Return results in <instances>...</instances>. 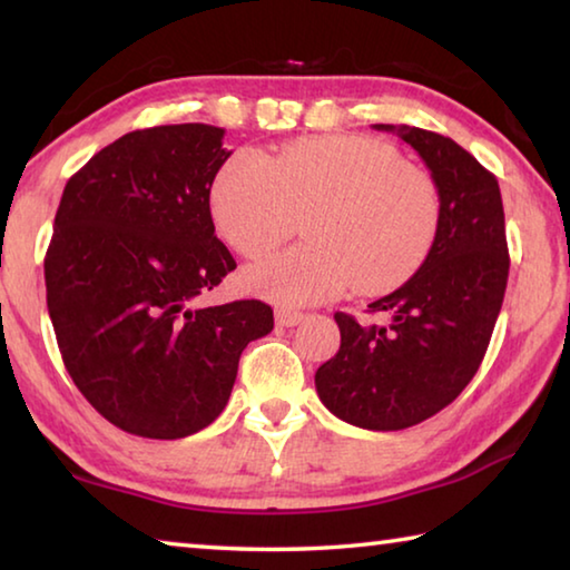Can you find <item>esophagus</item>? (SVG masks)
Instances as JSON below:
<instances>
[{
	"mask_svg": "<svg viewBox=\"0 0 570 570\" xmlns=\"http://www.w3.org/2000/svg\"><path fill=\"white\" fill-rule=\"evenodd\" d=\"M302 322H304L302 312H294V308H284V306L276 308V324L278 326H296Z\"/></svg>",
	"mask_w": 570,
	"mask_h": 570,
	"instance_id": "esophagus-1",
	"label": "esophagus"
}]
</instances>
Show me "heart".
Returning a JSON list of instances; mask_svg holds the SVG:
<instances>
[{
    "label": "heart",
    "instance_id": "1",
    "mask_svg": "<svg viewBox=\"0 0 570 570\" xmlns=\"http://www.w3.org/2000/svg\"><path fill=\"white\" fill-rule=\"evenodd\" d=\"M308 207V240L246 272L248 284L276 302H330L354 284L364 294L387 292L424 262L440 226L428 173L360 135L296 138L266 158L238 150L210 190L218 234L246 258L292 236L296 214Z\"/></svg>",
    "mask_w": 570,
    "mask_h": 570
}]
</instances>
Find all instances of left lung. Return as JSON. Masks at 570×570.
<instances>
[{"mask_svg":"<svg viewBox=\"0 0 570 570\" xmlns=\"http://www.w3.org/2000/svg\"><path fill=\"white\" fill-rule=\"evenodd\" d=\"M430 168L440 226L428 258L397 292L370 304L382 324L336 312L342 344L316 370L336 417L364 430H404L438 414L475 377L508 284L505 214L498 178L445 135L394 128Z\"/></svg>","mask_w":570,"mask_h":570,"instance_id":"1","label":"left lung"}]
</instances>
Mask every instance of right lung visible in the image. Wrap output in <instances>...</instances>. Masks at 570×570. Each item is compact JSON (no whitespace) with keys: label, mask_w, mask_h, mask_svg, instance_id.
Wrapping results in <instances>:
<instances>
[{"label":"right lung","mask_w":570,"mask_h":570,"mask_svg":"<svg viewBox=\"0 0 570 570\" xmlns=\"http://www.w3.org/2000/svg\"><path fill=\"white\" fill-rule=\"evenodd\" d=\"M224 128L132 130L67 180L45 256L47 308L77 390L130 435L208 428L240 352L274 330L258 298L204 306L236 262L216 238L210 186Z\"/></svg>","instance_id":"obj_1"}]
</instances>
